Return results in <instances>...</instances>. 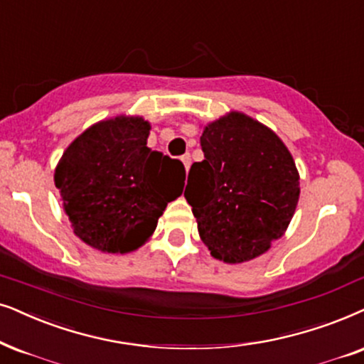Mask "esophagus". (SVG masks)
<instances>
[{"label":"esophagus","instance_id":"esophagus-1","mask_svg":"<svg viewBox=\"0 0 364 364\" xmlns=\"http://www.w3.org/2000/svg\"><path fill=\"white\" fill-rule=\"evenodd\" d=\"M182 162H183V167H186V171H188V167H191V155L188 154L182 155Z\"/></svg>","mask_w":364,"mask_h":364}]
</instances>
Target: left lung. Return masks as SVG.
<instances>
[{"label": "left lung", "mask_w": 364, "mask_h": 364, "mask_svg": "<svg viewBox=\"0 0 364 364\" xmlns=\"http://www.w3.org/2000/svg\"><path fill=\"white\" fill-rule=\"evenodd\" d=\"M204 160L193 162L183 196L215 259L244 262L279 239L299 199V176L274 132L232 112L205 127Z\"/></svg>", "instance_id": "obj_1"}]
</instances>
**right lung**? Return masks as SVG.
I'll list each match as a JSON object with an SVG mask.
<instances>
[{
    "instance_id": "add662e5",
    "label": "right lung",
    "mask_w": 364,
    "mask_h": 364,
    "mask_svg": "<svg viewBox=\"0 0 364 364\" xmlns=\"http://www.w3.org/2000/svg\"><path fill=\"white\" fill-rule=\"evenodd\" d=\"M149 130L139 117L100 122L70 144L55 171L75 234L103 252L141 245L183 191L186 167L150 150Z\"/></svg>"
}]
</instances>
